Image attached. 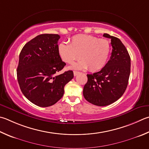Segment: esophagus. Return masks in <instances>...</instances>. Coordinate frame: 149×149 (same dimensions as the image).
I'll return each mask as SVG.
<instances>
[{
	"label": "esophagus",
	"mask_w": 149,
	"mask_h": 149,
	"mask_svg": "<svg viewBox=\"0 0 149 149\" xmlns=\"http://www.w3.org/2000/svg\"><path fill=\"white\" fill-rule=\"evenodd\" d=\"M78 74H79V72L74 71V76H76V75H77Z\"/></svg>",
	"instance_id": "1"
}]
</instances>
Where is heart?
Wrapping results in <instances>:
<instances>
[{"label":"heart","instance_id":"heart-1","mask_svg":"<svg viewBox=\"0 0 149 149\" xmlns=\"http://www.w3.org/2000/svg\"><path fill=\"white\" fill-rule=\"evenodd\" d=\"M111 52V45L108 40L86 34L73 36L70 44L61 43L58 53L64 63L72 64L79 59L83 60L75 64L73 69H88L96 72L102 69L106 64Z\"/></svg>","mask_w":149,"mask_h":149}]
</instances>
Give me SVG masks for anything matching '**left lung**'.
Instances as JSON below:
<instances>
[{
  "instance_id": "8db88e82",
  "label": "left lung",
  "mask_w": 149,
  "mask_h": 149,
  "mask_svg": "<svg viewBox=\"0 0 149 149\" xmlns=\"http://www.w3.org/2000/svg\"><path fill=\"white\" fill-rule=\"evenodd\" d=\"M111 39L113 49L110 59L100 72L87 74L83 96L88 102L98 106L113 104L123 95L130 74V56L120 40L105 33Z\"/></svg>"
}]
</instances>
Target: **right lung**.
<instances>
[{
    "mask_svg": "<svg viewBox=\"0 0 149 149\" xmlns=\"http://www.w3.org/2000/svg\"><path fill=\"white\" fill-rule=\"evenodd\" d=\"M58 34H43L26 43L21 50L17 68L21 91L30 102L40 107L56 104L64 86L74 77L68 70L55 75L66 63L58 53Z\"/></svg>",
    "mask_w": 149,
    "mask_h": 149,
    "instance_id": "1",
    "label": "right lung"
}]
</instances>
